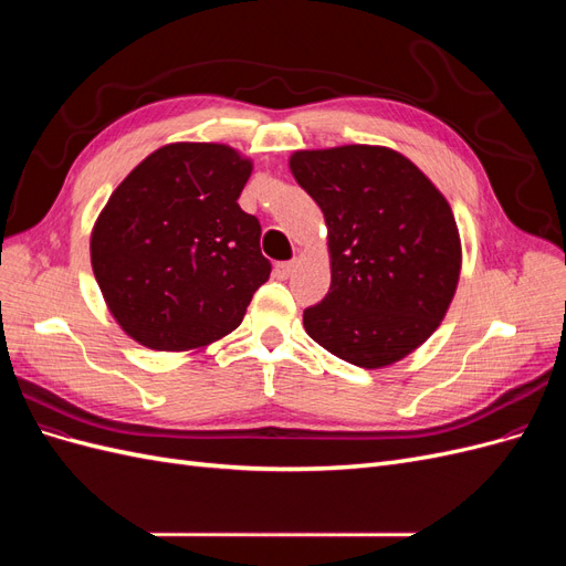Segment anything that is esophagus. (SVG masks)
Returning a JSON list of instances; mask_svg holds the SVG:
<instances>
[{
	"label": "esophagus",
	"instance_id": "1",
	"mask_svg": "<svg viewBox=\"0 0 566 566\" xmlns=\"http://www.w3.org/2000/svg\"><path fill=\"white\" fill-rule=\"evenodd\" d=\"M297 269V262H281L276 264V269H273V273H276L279 279H290Z\"/></svg>",
	"mask_w": 566,
	"mask_h": 566
}]
</instances>
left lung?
Listing matches in <instances>:
<instances>
[{"mask_svg":"<svg viewBox=\"0 0 566 566\" xmlns=\"http://www.w3.org/2000/svg\"><path fill=\"white\" fill-rule=\"evenodd\" d=\"M290 172L325 217L331 290L304 312L323 349L361 368L401 361L455 295L462 250L451 205L385 146L295 150Z\"/></svg>","mask_w":566,"mask_h":566,"instance_id":"obj_1","label":"left lung"}]
</instances>
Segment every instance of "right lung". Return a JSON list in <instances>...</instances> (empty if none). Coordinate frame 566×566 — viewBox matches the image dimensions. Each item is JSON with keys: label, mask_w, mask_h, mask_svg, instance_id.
Instances as JSON below:
<instances>
[{"label": "right lung", "mask_w": 566, "mask_h": 566, "mask_svg": "<svg viewBox=\"0 0 566 566\" xmlns=\"http://www.w3.org/2000/svg\"><path fill=\"white\" fill-rule=\"evenodd\" d=\"M252 160L227 144L153 150L92 229V269L108 312L156 352L205 349L241 325L269 281L262 227L238 205Z\"/></svg>", "instance_id": "right-lung-1"}]
</instances>
